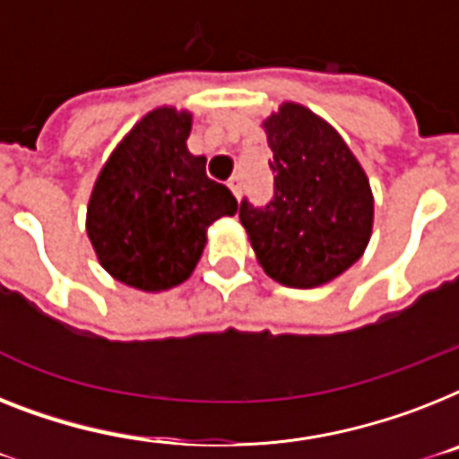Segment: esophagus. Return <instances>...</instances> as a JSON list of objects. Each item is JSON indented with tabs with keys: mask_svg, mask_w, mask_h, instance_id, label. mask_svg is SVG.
I'll use <instances>...</instances> for the list:
<instances>
[{
	"mask_svg": "<svg viewBox=\"0 0 459 459\" xmlns=\"http://www.w3.org/2000/svg\"><path fill=\"white\" fill-rule=\"evenodd\" d=\"M229 188H230V193H233V195H236L238 200H240V195H242V181H240V177L230 178Z\"/></svg>",
	"mask_w": 459,
	"mask_h": 459,
	"instance_id": "esophagus-1",
	"label": "esophagus"
}]
</instances>
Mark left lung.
I'll list each match as a JSON object with an SVG mask.
<instances>
[{"mask_svg": "<svg viewBox=\"0 0 459 459\" xmlns=\"http://www.w3.org/2000/svg\"><path fill=\"white\" fill-rule=\"evenodd\" d=\"M275 177L266 207L240 204L256 262L281 285L311 290L363 256L375 197L368 174L330 122L301 103H282L262 122Z\"/></svg>", "mask_w": 459, "mask_h": 459, "instance_id": "1", "label": "left lung"}]
</instances>
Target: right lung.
<instances>
[{"label": "right lung", "mask_w": 459, "mask_h": 459, "mask_svg": "<svg viewBox=\"0 0 459 459\" xmlns=\"http://www.w3.org/2000/svg\"><path fill=\"white\" fill-rule=\"evenodd\" d=\"M193 115L174 106L145 113L100 167L87 204V236L115 281L162 292L191 278L207 229L238 200L188 151Z\"/></svg>", "instance_id": "add662e5"}]
</instances>
